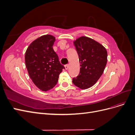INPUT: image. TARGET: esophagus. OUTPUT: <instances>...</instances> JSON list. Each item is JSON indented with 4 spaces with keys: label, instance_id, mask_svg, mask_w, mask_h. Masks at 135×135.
Wrapping results in <instances>:
<instances>
[{
    "label": "esophagus",
    "instance_id": "obj_1",
    "mask_svg": "<svg viewBox=\"0 0 135 135\" xmlns=\"http://www.w3.org/2000/svg\"><path fill=\"white\" fill-rule=\"evenodd\" d=\"M69 65H65V69H66V70H68V69H69Z\"/></svg>",
    "mask_w": 135,
    "mask_h": 135
}]
</instances>
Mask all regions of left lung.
I'll use <instances>...</instances> for the list:
<instances>
[{
	"mask_svg": "<svg viewBox=\"0 0 135 135\" xmlns=\"http://www.w3.org/2000/svg\"><path fill=\"white\" fill-rule=\"evenodd\" d=\"M79 56L80 72L73 83L80 89L92 87L99 79L107 63L108 54L105 48L86 36H81L74 42Z\"/></svg>",
	"mask_w": 135,
	"mask_h": 135,
	"instance_id": "1",
	"label": "left lung"
}]
</instances>
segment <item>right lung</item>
Returning <instances> with one entry per match:
<instances>
[{
  "instance_id": "obj_1",
  "label": "right lung",
  "mask_w": 135,
  "mask_h": 135,
  "mask_svg": "<svg viewBox=\"0 0 135 135\" xmlns=\"http://www.w3.org/2000/svg\"><path fill=\"white\" fill-rule=\"evenodd\" d=\"M55 38L51 35L40 36L32 42L25 53V64L31 79L43 91L54 88L65 67L53 49Z\"/></svg>"
}]
</instances>
